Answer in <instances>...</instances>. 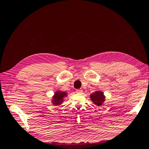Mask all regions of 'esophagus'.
<instances>
[{
    "instance_id": "esophagus-1",
    "label": "esophagus",
    "mask_w": 149,
    "mask_h": 149,
    "mask_svg": "<svg viewBox=\"0 0 149 149\" xmlns=\"http://www.w3.org/2000/svg\"><path fill=\"white\" fill-rule=\"evenodd\" d=\"M76 92L77 94H81L83 92V91L81 90V89H77V90H76Z\"/></svg>"
}]
</instances>
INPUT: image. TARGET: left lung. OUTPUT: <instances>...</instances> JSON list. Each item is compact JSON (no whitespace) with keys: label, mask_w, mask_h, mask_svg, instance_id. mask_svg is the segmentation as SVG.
Returning a JSON list of instances; mask_svg holds the SVG:
<instances>
[{"label":"left lung","mask_w":149,"mask_h":149,"mask_svg":"<svg viewBox=\"0 0 149 149\" xmlns=\"http://www.w3.org/2000/svg\"><path fill=\"white\" fill-rule=\"evenodd\" d=\"M90 98L91 100L93 102V103L97 107H100V106L103 104L106 100L104 92L101 91H97L95 92H93L90 95Z\"/></svg>","instance_id":"8db88e82"}]
</instances>
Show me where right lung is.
I'll return each mask as SVG.
<instances>
[{
	"label": "right lung",
	"mask_w": 149,
	"mask_h": 149,
	"mask_svg": "<svg viewBox=\"0 0 149 149\" xmlns=\"http://www.w3.org/2000/svg\"><path fill=\"white\" fill-rule=\"evenodd\" d=\"M68 96V93L64 91L57 90L55 92L54 95L52 97V103L55 106L61 105L64 102V97Z\"/></svg>",
	"instance_id": "right-lung-1"
}]
</instances>
